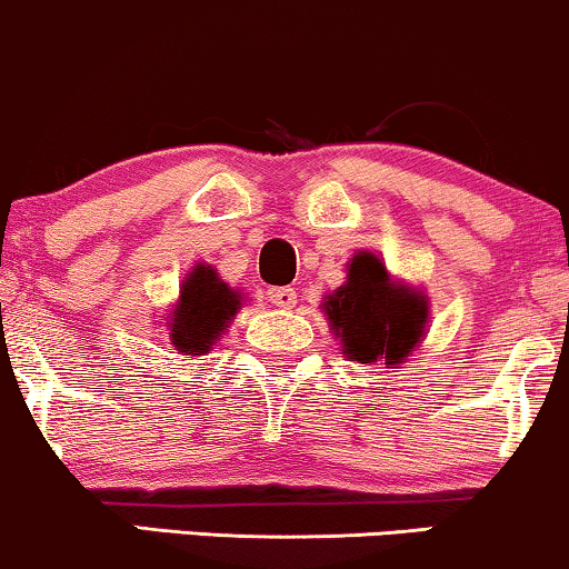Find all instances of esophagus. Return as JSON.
Instances as JSON below:
<instances>
[{
    "label": "esophagus",
    "instance_id": "obj_1",
    "mask_svg": "<svg viewBox=\"0 0 569 569\" xmlns=\"http://www.w3.org/2000/svg\"><path fill=\"white\" fill-rule=\"evenodd\" d=\"M269 300L273 306H279V309H292L298 303V296L292 287H271Z\"/></svg>",
    "mask_w": 569,
    "mask_h": 569
}]
</instances>
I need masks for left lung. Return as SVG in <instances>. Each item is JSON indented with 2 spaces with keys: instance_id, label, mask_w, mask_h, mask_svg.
I'll list each match as a JSON object with an SVG mask.
<instances>
[{
  "instance_id": "8db88e82",
  "label": "left lung",
  "mask_w": 569,
  "mask_h": 569,
  "mask_svg": "<svg viewBox=\"0 0 569 569\" xmlns=\"http://www.w3.org/2000/svg\"><path fill=\"white\" fill-rule=\"evenodd\" d=\"M330 330L351 362L402 365L423 338L429 300L407 284H397L386 263L372 252H357L349 260V277L325 298Z\"/></svg>"
}]
</instances>
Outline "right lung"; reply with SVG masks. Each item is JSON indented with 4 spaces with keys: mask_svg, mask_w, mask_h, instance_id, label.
I'll list each match as a JSON object with an SVG mask.
<instances>
[{
    "mask_svg": "<svg viewBox=\"0 0 569 569\" xmlns=\"http://www.w3.org/2000/svg\"><path fill=\"white\" fill-rule=\"evenodd\" d=\"M242 309V292L231 290L212 266H193L186 273L176 309L170 313V340L178 353L202 357L223 336Z\"/></svg>",
    "mask_w": 569,
    "mask_h": 569,
    "instance_id": "add662e5",
    "label": "right lung"
}]
</instances>
